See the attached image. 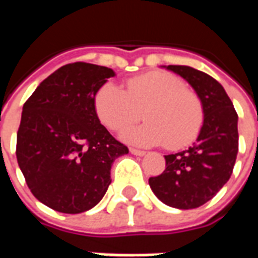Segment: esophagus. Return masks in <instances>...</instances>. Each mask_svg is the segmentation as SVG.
I'll use <instances>...</instances> for the list:
<instances>
[{
  "label": "esophagus",
  "mask_w": 258,
  "mask_h": 258,
  "mask_svg": "<svg viewBox=\"0 0 258 258\" xmlns=\"http://www.w3.org/2000/svg\"><path fill=\"white\" fill-rule=\"evenodd\" d=\"M130 152H131L133 155H135V156H144V155L146 153V152L140 151V149H135V148H131V149H130Z\"/></svg>",
  "instance_id": "34e87169"
}]
</instances>
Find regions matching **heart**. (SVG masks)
Wrapping results in <instances>:
<instances>
[{
  "label": "heart",
  "mask_w": 258,
  "mask_h": 258,
  "mask_svg": "<svg viewBox=\"0 0 258 258\" xmlns=\"http://www.w3.org/2000/svg\"><path fill=\"white\" fill-rule=\"evenodd\" d=\"M95 112L113 131L128 127L142 117L146 123L123 133L131 144L170 149L186 146L198 137L205 113L202 102L181 79L164 72H149L130 79L125 91L106 83L96 91Z\"/></svg>",
  "instance_id": "obj_1"
}]
</instances>
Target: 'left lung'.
Wrapping results in <instances>:
<instances>
[{
    "mask_svg": "<svg viewBox=\"0 0 258 258\" xmlns=\"http://www.w3.org/2000/svg\"><path fill=\"white\" fill-rule=\"evenodd\" d=\"M181 76L199 96L203 124L194 145L167 155L166 170L149 178L153 194L164 205L196 209L213 199L232 174L238 155V114L217 80L189 66H163Z\"/></svg>",
    "mask_w": 258,
    "mask_h": 258,
    "instance_id": "8db88e82",
    "label": "left lung"
}]
</instances>
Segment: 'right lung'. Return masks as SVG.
<instances>
[{"label": "right lung", "instance_id": "add662e5", "mask_svg": "<svg viewBox=\"0 0 258 258\" xmlns=\"http://www.w3.org/2000/svg\"><path fill=\"white\" fill-rule=\"evenodd\" d=\"M114 76L105 66L64 64L23 105L18 164L31 194L53 210L77 214L98 205L112 182L113 162L128 153L95 112L96 91Z\"/></svg>", "mask_w": 258, "mask_h": 258}]
</instances>
